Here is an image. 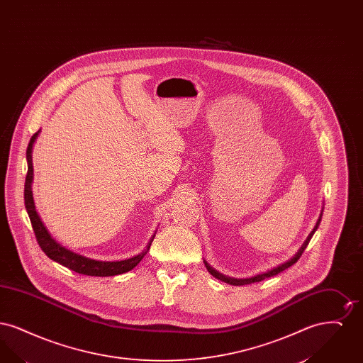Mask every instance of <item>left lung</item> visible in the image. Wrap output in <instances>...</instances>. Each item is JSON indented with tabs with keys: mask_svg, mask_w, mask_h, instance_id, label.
I'll return each instance as SVG.
<instances>
[{
	"mask_svg": "<svg viewBox=\"0 0 363 363\" xmlns=\"http://www.w3.org/2000/svg\"><path fill=\"white\" fill-rule=\"evenodd\" d=\"M320 222H321V215H320V219H318L317 225H314L313 231L309 234L308 240L303 242V245L301 246V249L298 250V253L294 256L293 259H289L287 262H284V264L279 265L277 268H274V269H271V271H268V272H265V274H259V275H256V277H247V279H234V277H225V275L219 274V272H218V271H215L212 267H209V264H207V261H204V262H206V267H207L208 272H209L212 277H216V279H219V280H222V281H225V283H228V284H231V286H245V284H252V283H256V281H261V280H264V279H267V277H275L277 274H280L281 271H284V269L290 268L291 265H294V264L299 259V257L302 256V253L305 252L306 246L309 245L311 237H313V234L315 233V230H317V227L320 225Z\"/></svg>",
	"mask_w": 363,
	"mask_h": 363,
	"instance_id": "left-lung-1",
	"label": "left lung"
}]
</instances>
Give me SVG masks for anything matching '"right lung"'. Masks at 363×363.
Here are the masks:
<instances>
[{
    "mask_svg": "<svg viewBox=\"0 0 363 363\" xmlns=\"http://www.w3.org/2000/svg\"><path fill=\"white\" fill-rule=\"evenodd\" d=\"M39 132L33 135V138L28 143L27 147V163H28V172L26 177V185H24V204L26 209L28 212L31 225L34 228L35 238L38 241V245L43 250V253L49 257L54 259L55 262L69 268L72 271L82 274V275H88V277H114V275H121L130 269H133L138 262L143 259V257L148 253L151 243L154 241L155 235L151 237L148 242L147 247L132 259H122V261H96V259H86L80 255H76L61 246L60 243L52 240L50 234L48 233L46 227L40 222L36 211H35L34 199H33V190H31V184H33V177H34V170H33V145L35 140L38 138Z\"/></svg>",
    "mask_w": 363,
    "mask_h": 363,
    "instance_id": "right-lung-1",
    "label": "right lung"
}]
</instances>
